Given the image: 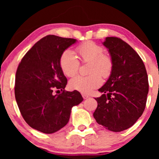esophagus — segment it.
I'll list each match as a JSON object with an SVG mask.
<instances>
[{"label":"esophagus","mask_w":159,"mask_h":159,"mask_svg":"<svg viewBox=\"0 0 159 159\" xmlns=\"http://www.w3.org/2000/svg\"><path fill=\"white\" fill-rule=\"evenodd\" d=\"M82 97L84 98V99H87V98H88L89 97H90V96H89L88 95L83 93V94H82Z\"/></svg>","instance_id":"obj_1"}]
</instances>
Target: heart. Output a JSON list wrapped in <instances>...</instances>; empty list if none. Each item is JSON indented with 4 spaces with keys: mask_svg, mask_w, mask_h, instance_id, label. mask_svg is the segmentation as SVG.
I'll return each instance as SVG.
<instances>
[{
    "mask_svg": "<svg viewBox=\"0 0 159 159\" xmlns=\"http://www.w3.org/2000/svg\"><path fill=\"white\" fill-rule=\"evenodd\" d=\"M76 52L83 63H90L88 76L77 75L69 82L72 90L82 93H88L97 88L102 84L101 75L103 78L110 76L113 69V61L107 54H103L104 49L97 43L92 41L85 42L77 47ZM79 61L72 51L66 49L60 57V66L66 76L72 77L77 73L79 68Z\"/></svg>",
    "mask_w": 159,
    "mask_h": 159,
    "instance_id": "obj_1",
    "label": "heart"
}]
</instances>
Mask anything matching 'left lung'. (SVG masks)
Returning a JSON list of instances; mask_svg holds the SVG:
<instances>
[{
  "label": "left lung",
  "mask_w": 159,
  "mask_h": 159,
  "mask_svg": "<svg viewBox=\"0 0 159 159\" xmlns=\"http://www.w3.org/2000/svg\"><path fill=\"white\" fill-rule=\"evenodd\" d=\"M106 47L113 61V69L96 98V121L107 130L122 132L132 126L146 107L148 76L143 62L129 44L117 37H106Z\"/></svg>",
  "instance_id": "obj_1"
}]
</instances>
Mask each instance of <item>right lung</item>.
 I'll return each mask as SVG.
<instances>
[{
    "label": "right lung",
    "mask_w": 159,
    "mask_h": 159,
    "mask_svg": "<svg viewBox=\"0 0 159 159\" xmlns=\"http://www.w3.org/2000/svg\"><path fill=\"white\" fill-rule=\"evenodd\" d=\"M77 39L48 35L26 53L16 75L15 96L25 122L33 129L52 134L68 123L72 107L83 101L78 91H65L67 79L60 57ZM63 91L54 95L52 90ZM60 91V90H57Z\"/></svg>",
    "instance_id": "obj_1"
}]
</instances>
